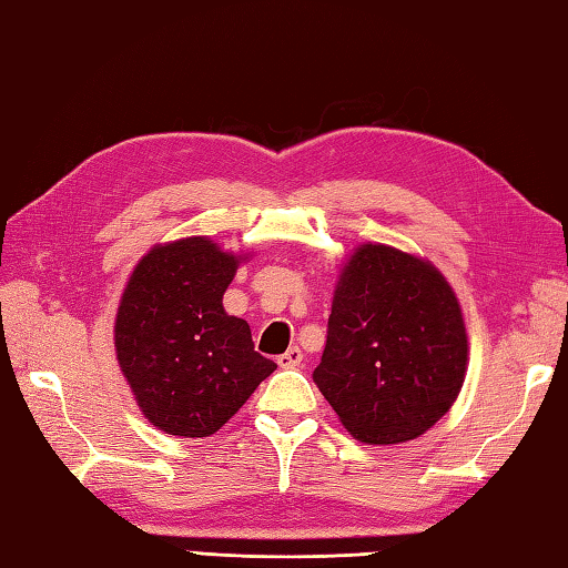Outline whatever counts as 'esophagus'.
Wrapping results in <instances>:
<instances>
[{
    "label": "esophagus",
    "mask_w": 568,
    "mask_h": 568,
    "mask_svg": "<svg viewBox=\"0 0 568 568\" xmlns=\"http://www.w3.org/2000/svg\"><path fill=\"white\" fill-rule=\"evenodd\" d=\"M302 358H304L302 348H298V346H292V348H288L286 353H282L280 358H276V363H280L282 368H296L298 363H302Z\"/></svg>",
    "instance_id": "1"
}]
</instances>
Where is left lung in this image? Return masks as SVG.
I'll return each mask as SVG.
<instances>
[{
	"label": "left lung",
	"instance_id": "left-lung-1",
	"mask_svg": "<svg viewBox=\"0 0 568 568\" xmlns=\"http://www.w3.org/2000/svg\"><path fill=\"white\" fill-rule=\"evenodd\" d=\"M463 306L437 266L390 244H358L341 264L314 381L366 445L420 437L463 390Z\"/></svg>",
	"mask_w": 568,
	"mask_h": 568
}]
</instances>
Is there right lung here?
I'll return each instance as SVG.
<instances>
[{
	"label": "right lung",
	"mask_w": 568,
	"mask_h": 568,
	"mask_svg": "<svg viewBox=\"0 0 568 568\" xmlns=\"http://www.w3.org/2000/svg\"><path fill=\"white\" fill-rule=\"evenodd\" d=\"M250 254L210 237L163 242L135 264L115 312L118 368L145 420L175 437H207L237 413L276 363L260 356L222 296Z\"/></svg>",
	"instance_id": "right-lung-1"
}]
</instances>
